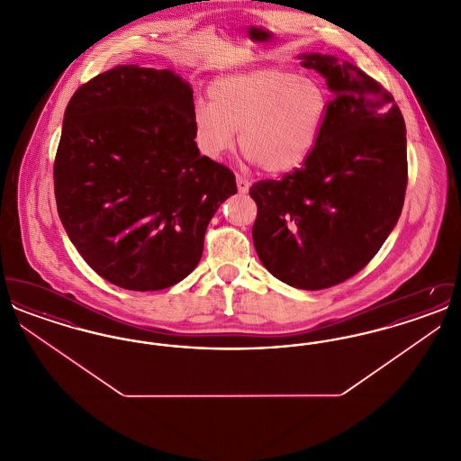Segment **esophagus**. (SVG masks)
Returning a JSON list of instances; mask_svg holds the SVG:
<instances>
[{
	"label": "esophagus",
	"instance_id": "esophagus-1",
	"mask_svg": "<svg viewBox=\"0 0 461 461\" xmlns=\"http://www.w3.org/2000/svg\"><path fill=\"white\" fill-rule=\"evenodd\" d=\"M237 188L240 194H247L250 188V181L245 176L237 175Z\"/></svg>",
	"mask_w": 461,
	"mask_h": 461
}]
</instances>
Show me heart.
<instances>
[{"mask_svg":"<svg viewBox=\"0 0 461 461\" xmlns=\"http://www.w3.org/2000/svg\"><path fill=\"white\" fill-rule=\"evenodd\" d=\"M211 104L194 110L200 150L230 152L239 131L241 152L269 175L297 169L323 131L329 93L312 76L286 68L233 74L211 86Z\"/></svg>","mask_w":461,"mask_h":461,"instance_id":"1","label":"heart"}]
</instances>
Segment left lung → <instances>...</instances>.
<instances>
[{
    "instance_id": "1",
    "label": "left lung",
    "mask_w": 461,
    "mask_h": 461,
    "mask_svg": "<svg viewBox=\"0 0 461 461\" xmlns=\"http://www.w3.org/2000/svg\"><path fill=\"white\" fill-rule=\"evenodd\" d=\"M333 93L303 167L250 186L256 252L280 282L303 290L359 273L394 230L408 185L406 126L393 95L359 67L301 55Z\"/></svg>"
}]
</instances>
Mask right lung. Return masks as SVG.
<instances>
[{"label":"right lung","mask_w":461,"mask_h":461,"mask_svg":"<svg viewBox=\"0 0 461 461\" xmlns=\"http://www.w3.org/2000/svg\"><path fill=\"white\" fill-rule=\"evenodd\" d=\"M194 89L173 70L119 66L77 89L53 179L67 235L113 285L147 292L186 278L235 175L200 155Z\"/></svg>","instance_id":"right-lung-1"}]
</instances>
